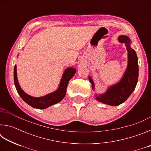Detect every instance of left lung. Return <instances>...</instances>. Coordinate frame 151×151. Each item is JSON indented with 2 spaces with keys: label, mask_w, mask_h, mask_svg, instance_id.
<instances>
[{
  "label": "left lung",
  "mask_w": 151,
  "mask_h": 151,
  "mask_svg": "<svg viewBox=\"0 0 151 151\" xmlns=\"http://www.w3.org/2000/svg\"><path fill=\"white\" fill-rule=\"evenodd\" d=\"M119 42L124 43L129 52V64L123 78L120 83L110 87L103 95L96 96L99 101L112 106H117L127 100L136 87L139 77L138 58L134 50L130 47V39L127 36H120ZM89 81L94 88V83L91 77Z\"/></svg>",
  "instance_id": "obj_1"
}]
</instances>
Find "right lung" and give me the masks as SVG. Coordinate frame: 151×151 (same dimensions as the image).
I'll return each instance as SVG.
<instances>
[{
  "mask_svg": "<svg viewBox=\"0 0 151 151\" xmlns=\"http://www.w3.org/2000/svg\"><path fill=\"white\" fill-rule=\"evenodd\" d=\"M76 73V70L72 68H68L66 69L63 74V78L60 81L59 88H58L57 91L54 93L48 94L42 97H32L28 95L24 92L22 90L20 87L19 82L17 77V66H14V85L16 86L17 91L19 95L21 97L22 100L25 103H27L30 106H31L33 108L39 109H44L47 108L52 104H57L59 103L65 97L66 92V88L67 85L71 78L74 76Z\"/></svg>",
  "mask_w": 151,
  "mask_h": 151,
  "instance_id": "obj_1",
  "label": "right lung"
}]
</instances>
